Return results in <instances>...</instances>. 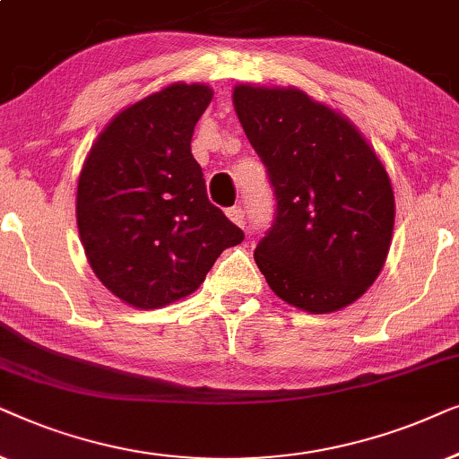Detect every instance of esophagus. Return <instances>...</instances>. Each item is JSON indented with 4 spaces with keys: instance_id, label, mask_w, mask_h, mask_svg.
<instances>
[{
    "instance_id": "1",
    "label": "esophagus",
    "mask_w": 459,
    "mask_h": 459,
    "mask_svg": "<svg viewBox=\"0 0 459 459\" xmlns=\"http://www.w3.org/2000/svg\"><path fill=\"white\" fill-rule=\"evenodd\" d=\"M226 216L233 224L239 226V229H246L247 220H246V210L243 207H230V210H226Z\"/></svg>"
}]
</instances>
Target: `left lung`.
I'll use <instances>...</instances> for the list:
<instances>
[{
  "label": "left lung",
  "mask_w": 459,
  "mask_h": 459,
  "mask_svg": "<svg viewBox=\"0 0 459 459\" xmlns=\"http://www.w3.org/2000/svg\"><path fill=\"white\" fill-rule=\"evenodd\" d=\"M233 105L277 199L254 252L268 287L310 315L359 300L393 241L394 191L382 159L351 119L293 85L239 83Z\"/></svg>",
  "instance_id": "8db88e82"
}]
</instances>
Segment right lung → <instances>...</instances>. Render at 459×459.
<instances>
[{"label":"right lung","instance_id":"right-lung-1","mask_svg":"<svg viewBox=\"0 0 459 459\" xmlns=\"http://www.w3.org/2000/svg\"><path fill=\"white\" fill-rule=\"evenodd\" d=\"M213 90L169 83L98 134L77 182V229L91 271L121 302L161 308L191 296L243 230L210 204L193 130Z\"/></svg>","mask_w":459,"mask_h":459}]
</instances>
